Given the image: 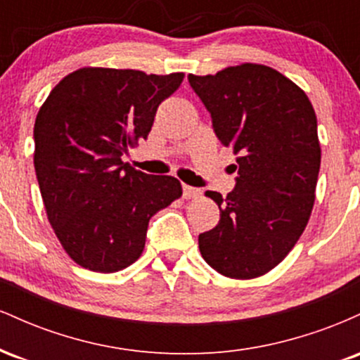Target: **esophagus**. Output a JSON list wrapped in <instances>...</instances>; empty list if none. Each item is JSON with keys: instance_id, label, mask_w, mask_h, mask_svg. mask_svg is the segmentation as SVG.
<instances>
[{"instance_id": "obj_1", "label": "esophagus", "mask_w": 360, "mask_h": 360, "mask_svg": "<svg viewBox=\"0 0 360 360\" xmlns=\"http://www.w3.org/2000/svg\"><path fill=\"white\" fill-rule=\"evenodd\" d=\"M200 194H201L200 189L191 188V186H188V184H183V196L186 198V200H193V198H198Z\"/></svg>"}]
</instances>
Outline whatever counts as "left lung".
<instances>
[{
	"label": "left lung",
	"instance_id": "left-lung-1",
	"mask_svg": "<svg viewBox=\"0 0 360 360\" xmlns=\"http://www.w3.org/2000/svg\"><path fill=\"white\" fill-rule=\"evenodd\" d=\"M188 79L212 113L218 140L237 155L238 171L226 198L205 193L220 208V221L200 233V252L226 278H259L296 245L315 205L321 160L315 110L298 84L262 64Z\"/></svg>",
	"mask_w": 360,
	"mask_h": 360
}]
</instances>
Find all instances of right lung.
Segmentation results:
<instances>
[{"instance_id": "add662e5", "label": "right lung", "mask_w": 360, "mask_h": 360, "mask_svg": "<svg viewBox=\"0 0 360 360\" xmlns=\"http://www.w3.org/2000/svg\"><path fill=\"white\" fill-rule=\"evenodd\" d=\"M183 72L82 68L59 81L35 118L34 166L49 223L74 262L117 272L146 247L148 220L181 198L172 176L122 160L147 139Z\"/></svg>"}]
</instances>
